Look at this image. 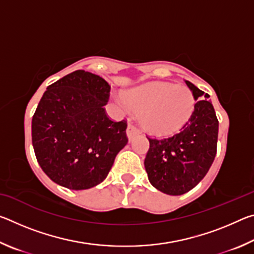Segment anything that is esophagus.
Masks as SVG:
<instances>
[{"label":"esophagus","instance_id":"34e87169","mask_svg":"<svg viewBox=\"0 0 254 254\" xmlns=\"http://www.w3.org/2000/svg\"><path fill=\"white\" fill-rule=\"evenodd\" d=\"M127 133L128 139H132V137L134 136V135L139 134V133H140V130H139V128H137V127L134 126V124H133V123L130 121V122H128V124H127Z\"/></svg>","mask_w":254,"mask_h":254}]
</instances>
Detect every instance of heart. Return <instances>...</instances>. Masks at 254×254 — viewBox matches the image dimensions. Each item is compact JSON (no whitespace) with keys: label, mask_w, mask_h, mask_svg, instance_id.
<instances>
[{"label":"heart","mask_w":254,"mask_h":254,"mask_svg":"<svg viewBox=\"0 0 254 254\" xmlns=\"http://www.w3.org/2000/svg\"><path fill=\"white\" fill-rule=\"evenodd\" d=\"M131 110L142 112L141 123L149 133L166 136L179 131L195 111L196 100L186 86L151 83L128 91L124 96Z\"/></svg>","instance_id":"b5f03b06"}]
</instances>
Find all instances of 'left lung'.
I'll list each match as a JSON object with an SVG mask.
<instances>
[{"mask_svg":"<svg viewBox=\"0 0 254 254\" xmlns=\"http://www.w3.org/2000/svg\"><path fill=\"white\" fill-rule=\"evenodd\" d=\"M186 84L195 96V111L176 134L163 139L149 137L144 159L149 182L168 195H183L203 179L216 156L218 120L204 92L190 81Z\"/></svg>","mask_w":254,"mask_h":254,"instance_id":"left-lung-1","label":"left lung"}]
</instances>
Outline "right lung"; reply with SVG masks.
I'll use <instances>...</instances> for the list:
<instances>
[{
  "label": "right lung",
  "instance_id": "obj_1",
  "mask_svg": "<svg viewBox=\"0 0 254 254\" xmlns=\"http://www.w3.org/2000/svg\"><path fill=\"white\" fill-rule=\"evenodd\" d=\"M111 86L75 70L48 86L32 118V145L41 169L68 189H88L109 175L127 143L126 120L114 122L104 105Z\"/></svg>",
  "mask_w": 254,
  "mask_h": 254
}]
</instances>
